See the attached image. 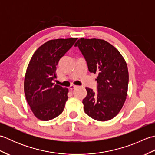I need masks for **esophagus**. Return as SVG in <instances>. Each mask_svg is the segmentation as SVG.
Returning a JSON list of instances; mask_svg holds the SVG:
<instances>
[{
  "instance_id": "obj_1",
  "label": "esophagus",
  "mask_w": 155,
  "mask_h": 155,
  "mask_svg": "<svg viewBox=\"0 0 155 155\" xmlns=\"http://www.w3.org/2000/svg\"><path fill=\"white\" fill-rule=\"evenodd\" d=\"M76 87H77V86H76V85L72 84V85H71V87H69V89H70V90H73V89H74Z\"/></svg>"
}]
</instances>
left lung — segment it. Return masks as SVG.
<instances>
[{
  "mask_svg": "<svg viewBox=\"0 0 155 155\" xmlns=\"http://www.w3.org/2000/svg\"><path fill=\"white\" fill-rule=\"evenodd\" d=\"M86 59L88 71L98 74V91L86 88L83 100L88 116L98 121L116 117L127 99L128 71L127 62L117 49L98 38H79L74 45Z\"/></svg>",
  "mask_w": 155,
  "mask_h": 155,
  "instance_id": "left-lung-1",
  "label": "left lung"
}]
</instances>
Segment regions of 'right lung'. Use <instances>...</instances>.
<instances>
[{
	"mask_svg": "<svg viewBox=\"0 0 155 155\" xmlns=\"http://www.w3.org/2000/svg\"><path fill=\"white\" fill-rule=\"evenodd\" d=\"M77 38L50 40L39 47L29 62L26 71L24 91L35 116L47 121L58 117L64 110L68 89L52 81L57 78V66Z\"/></svg>",
	"mask_w": 155,
	"mask_h": 155,
	"instance_id": "obj_1",
	"label": "right lung"
}]
</instances>
